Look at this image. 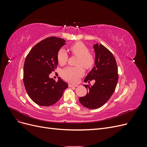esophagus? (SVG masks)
<instances>
[{"instance_id": "esophagus-1", "label": "esophagus", "mask_w": 147, "mask_h": 147, "mask_svg": "<svg viewBox=\"0 0 147 147\" xmlns=\"http://www.w3.org/2000/svg\"><path fill=\"white\" fill-rule=\"evenodd\" d=\"M69 87H77L78 85H77V84H69Z\"/></svg>"}]
</instances>
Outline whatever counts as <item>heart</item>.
Instances as JSON below:
<instances>
[{
    "label": "heart",
    "mask_w": 147,
    "mask_h": 147,
    "mask_svg": "<svg viewBox=\"0 0 147 147\" xmlns=\"http://www.w3.org/2000/svg\"><path fill=\"white\" fill-rule=\"evenodd\" d=\"M70 50L74 55L78 57L77 65H82L85 69H90L94 63V57L89 53L88 48L82 42H77L70 47ZM57 59L61 65L65 64L68 59L66 50L61 48L57 52ZM84 70L81 66L68 67L62 71L63 77L71 82H77L83 76Z\"/></svg>",
    "instance_id": "obj_1"
}]
</instances>
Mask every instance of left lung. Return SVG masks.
I'll return each mask as SVG.
<instances>
[{"label": "left lung", "instance_id": "obj_1", "mask_svg": "<svg viewBox=\"0 0 147 147\" xmlns=\"http://www.w3.org/2000/svg\"><path fill=\"white\" fill-rule=\"evenodd\" d=\"M95 53L94 65L84 78V82L90 83L94 80V85L87 88L86 96L79 98L84 107L90 109H98L107 102L113 94L118 80V67L112 53L102 44L93 45Z\"/></svg>", "mask_w": 147, "mask_h": 147}]
</instances>
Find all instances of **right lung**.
<instances>
[{"mask_svg": "<svg viewBox=\"0 0 147 147\" xmlns=\"http://www.w3.org/2000/svg\"><path fill=\"white\" fill-rule=\"evenodd\" d=\"M65 44L63 38L48 37L36 44L26 56L23 81L29 96L35 104L45 107L55 104L68 88L61 78L56 82L49 77L58 64L57 52Z\"/></svg>", "mask_w": 147, "mask_h": 147, "instance_id": "obj_1", "label": "right lung"}]
</instances>
